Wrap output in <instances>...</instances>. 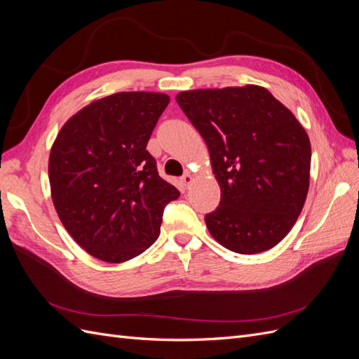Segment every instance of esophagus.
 <instances>
[{
    "label": "esophagus",
    "instance_id": "34e87169",
    "mask_svg": "<svg viewBox=\"0 0 359 359\" xmlns=\"http://www.w3.org/2000/svg\"><path fill=\"white\" fill-rule=\"evenodd\" d=\"M181 184H182V186L184 187H186V189H189V186H190V184H191V181H193V175H191V172H186V173H184V175L181 177Z\"/></svg>",
    "mask_w": 359,
    "mask_h": 359
}]
</instances>
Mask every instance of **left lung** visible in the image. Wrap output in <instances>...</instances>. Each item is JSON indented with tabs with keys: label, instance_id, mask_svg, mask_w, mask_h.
Listing matches in <instances>:
<instances>
[{
	"label": "left lung",
	"instance_id": "obj_1",
	"mask_svg": "<svg viewBox=\"0 0 359 359\" xmlns=\"http://www.w3.org/2000/svg\"><path fill=\"white\" fill-rule=\"evenodd\" d=\"M175 99L208 147L222 190L220 205L205 217L214 240L240 255L277 245L307 199L306 128L259 85L181 91Z\"/></svg>",
	"mask_w": 359,
	"mask_h": 359
}]
</instances>
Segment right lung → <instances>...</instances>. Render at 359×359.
Listing matches in <instances>:
<instances>
[{"label":"right lung","instance_id":"add662e5","mask_svg":"<svg viewBox=\"0 0 359 359\" xmlns=\"http://www.w3.org/2000/svg\"><path fill=\"white\" fill-rule=\"evenodd\" d=\"M169 100L149 91L103 97L70 116L53 140V206L73 240L103 262H127L153 245L163 210L180 196L147 151Z\"/></svg>","mask_w":359,"mask_h":359}]
</instances>
